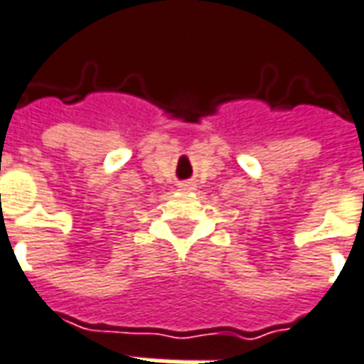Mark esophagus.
Returning a JSON list of instances; mask_svg holds the SVG:
<instances>
[{"label": "esophagus", "mask_w": 364, "mask_h": 364, "mask_svg": "<svg viewBox=\"0 0 364 364\" xmlns=\"http://www.w3.org/2000/svg\"><path fill=\"white\" fill-rule=\"evenodd\" d=\"M180 190H184V192H190V190H194L196 184L194 182H180Z\"/></svg>", "instance_id": "34e87169"}]
</instances>
